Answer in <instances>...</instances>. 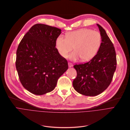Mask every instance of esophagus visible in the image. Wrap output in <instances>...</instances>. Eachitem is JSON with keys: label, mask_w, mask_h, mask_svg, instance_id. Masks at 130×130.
<instances>
[{"label": "esophagus", "mask_w": 130, "mask_h": 130, "mask_svg": "<svg viewBox=\"0 0 130 130\" xmlns=\"http://www.w3.org/2000/svg\"><path fill=\"white\" fill-rule=\"evenodd\" d=\"M68 67H72L73 66V64L71 63H70V62L68 63Z\"/></svg>", "instance_id": "esophagus-1"}]
</instances>
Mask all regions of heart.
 Here are the masks:
<instances>
[{"label":"heart","mask_w":130,"mask_h":130,"mask_svg":"<svg viewBox=\"0 0 130 130\" xmlns=\"http://www.w3.org/2000/svg\"><path fill=\"white\" fill-rule=\"evenodd\" d=\"M65 37H57L56 47L60 55L66 58L74 47L75 51L69 56L72 60L79 57L83 62L91 60L98 53L101 44L100 33L90 29L82 28L68 32Z\"/></svg>","instance_id":"1"}]
</instances>
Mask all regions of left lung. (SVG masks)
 <instances>
[{"mask_svg":"<svg viewBox=\"0 0 130 130\" xmlns=\"http://www.w3.org/2000/svg\"><path fill=\"white\" fill-rule=\"evenodd\" d=\"M101 36V44L97 54L89 62L75 65L77 77L73 82L75 90L87 96H95L110 85L117 67L113 44L104 29L97 24Z\"/></svg>","mask_w":130,"mask_h":130,"instance_id":"obj_1","label":"left lung"}]
</instances>
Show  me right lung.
I'll return each instance as SVG.
<instances>
[{
  "mask_svg": "<svg viewBox=\"0 0 130 130\" xmlns=\"http://www.w3.org/2000/svg\"><path fill=\"white\" fill-rule=\"evenodd\" d=\"M61 31L44 24H34L19 43L16 69L21 84L33 94L42 95L53 90L68 69L67 60L55 47Z\"/></svg>",
  "mask_w": 130,
  "mask_h": 130,
  "instance_id": "add662e5",
  "label": "right lung"
}]
</instances>
